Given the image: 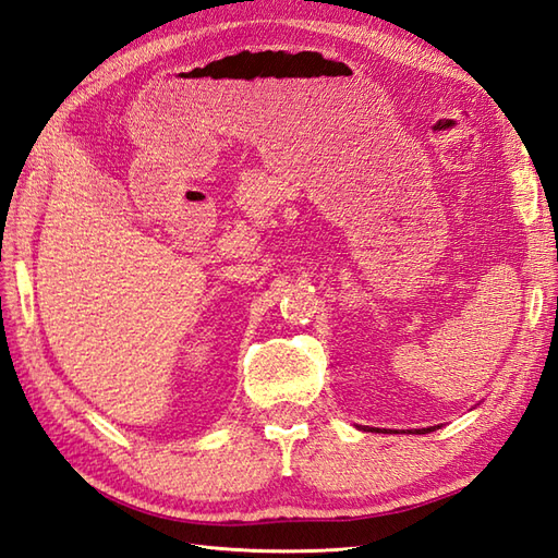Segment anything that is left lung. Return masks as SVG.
Here are the masks:
<instances>
[{"label":"left lung","instance_id":"obj_1","mask_svg":"<svg viewBox=\"0 0 558 558\" xmlns=\"http://www.w3.org/2000/svg\"><path fill=\"white\" fill-rule=\"evenodd\" d=\"M439 427V425H437ZM437 427H427V429H415L417 432V435H427V432H435Z\"/></svg>","mask_w":558,"mask_h":558}]
</instances>
